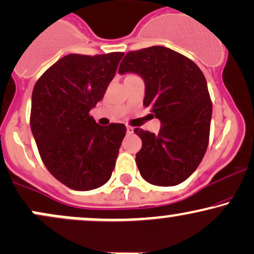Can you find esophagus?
<instances>
[{"instance_id": "obj_1", "label": "esophagus", "mask_w": 254, "mask_h": 254, "mask_svg": "<svg viewBox=\"0 0 254 254\" xmlns=\"http://www.w3.org/2000/svg\"><path fill=\"white\" fill-rule=\"evenodd\" d=\"M127 133H132L133 132V127H127Z\"/></svg>"}]
</instances>
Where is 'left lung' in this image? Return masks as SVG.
<instances>
[{
    "label": "left lung",
    "instance_id": "left-lung-1",
    "mask_svg": "<svg viewBox=\"0 0 254 254\" xmlns=\"http://www.w3.org/2000/svg\"><path fill=\"white\" fill-rule=\"evenodd\" d=\"M119 74L143 78V105L161 122L157 135L139 127L136 164L145 182L174 186L196 171L209 143L212 105L206 80L197 64L165 46L125 55Z\"/></svg>",
    "mask_w": 254,
    "mask_h": 254
}]
</instances>
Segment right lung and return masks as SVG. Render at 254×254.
I'll use <instances>...</instances> for the list:
<instances>
[{
	"label": "right lung",
	"instance_id": "add662e5",
	"mask_svg": "<svg viewBox=\"0 0 254 254\" xmlns=\"http://www.w3.org/2000/svg\"><path fill=\"white\" fill-rule=\"evenodd\" d=\"M123 55H66L34 84L30 123L40 157L72 190L100 188L115 170L127 127L99 125L89 111L103 100Z\"/></svg>",
	"mask_w": 254,
	"mask_h": 254
}]
</instances>
